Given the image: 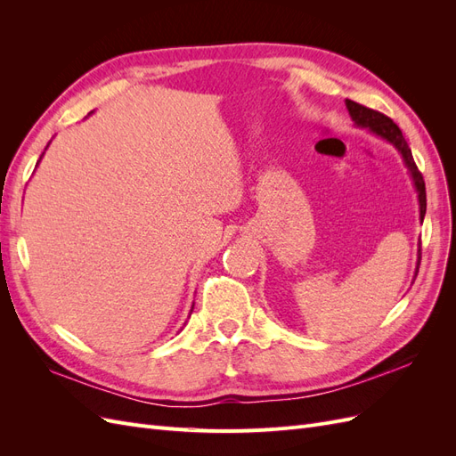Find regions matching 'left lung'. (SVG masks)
Returning <instances> with one entry per match:
<instances>
[{
    "instance_id": "obj_1",
    "label": "left lung",
    "mask_w": 456,
    "mask_h": 456,
    "mask_svg": "<svg viewBox=\"0 0 456 456\" xmlns=\"http://www.w3.org/2000/svg\"><path fill=\"white\" fill-rule=\"evenodd\" d=\"M346 108H348V112L352 116V119L355 121L357 127H365V129L372 131L375 134H379L380 139L394 144L399 154H402V158L405 161V167L411 173L412 184H415V188H417L419 205H420V220H424V215H426V186H424V178H422V173L417 167L415 159H412L411 148H409L407 141L403 139L402 129H399L388 116H384V114L377 112V110H370V108H367L363 104H357V102L346 99ZM417 265L420 266V249H419V262H417ZM419 266H417V273H419ZM415 278H417V275H415Z\"/></svg>"
}]
</instances>
